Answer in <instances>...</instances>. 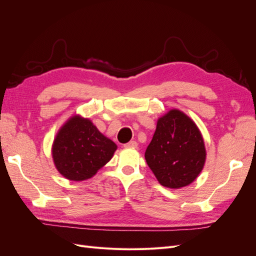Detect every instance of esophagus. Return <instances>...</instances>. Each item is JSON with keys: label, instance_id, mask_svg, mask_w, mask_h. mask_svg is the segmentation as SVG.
Masks as SVG:
<instances>
[{"label": "esophagus", "instance_id": "34e87169", "mask_svg": "<svg viewBox=\"0 0 256 256\" xmlns=\"http://www.w3.org/2000/svg\"><path fill=\"white\" fill-rule=\"evenodd\" d=\"M124 146H125L126 148H136V147H138V143H136V141H130L129 143L125 144Z\"/></svg>", "mask_w": 256, "mask_h": 256}]
</instances>
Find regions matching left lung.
Instances as JSON below:
<instances>
[{
  "instance_id": "left-lung-1",
  "label": "left lung",
  "mask_w": 256,
  "mask_h": 256,
  "mask_svg": "<svg viewBox=\"0 0 256 256\" xmlns=\"http://www.w3.org/2000/svg\"><path fill=\"white\" fill-rule=\"evenodd\" d=\"M145 160L158 182L180 189L196 180L202 172L206 150L196 122L180 110H171L157 122Z\"/></svg>"
}]
</instances>
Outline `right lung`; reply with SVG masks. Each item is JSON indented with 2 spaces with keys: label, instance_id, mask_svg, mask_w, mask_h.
<instances>
[{
  "label": "right lung",
  "instance_id": "right-lung-1",
  "mask_svg": "<svg viewBox=\"0 0 256 256\" xmlns=\"http://www.w3.org/2000/svg\"><path fill=\"white\" fill-rule=\"evenodd\" d=\"M116 144L104 136L88 118L72 116L54 138L52 157L58 171L69 180L94 176L113 157Z\"/></svg>",
  "mask_w": 256,
  "mask_h": 256
}]
</instances>
